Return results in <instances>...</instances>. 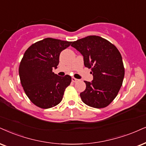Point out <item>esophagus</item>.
Instances as JSON below:
<instances>
[{"instance_id": "34e87169", "label": "esophagus", "mask_w": 146, "mask_h": 146, "mask_svg": "<svg viewBox=\"0 0 146 146\" xmlns=\"http://www.w3.org/2000/svg\"><path fill=\"white\" fill-rule=\"evenodd\" d=\"M78 80H79L78 79L74 78V77H72V81L73 82H78Z\"/></svg>"}]
</instances>
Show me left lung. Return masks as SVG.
Masks as SVG:
<instances>
[{"instance_id": "8db88e82", "label": "left lung", "mask_w": 146, "mask_h": 146, "mask_svg": "<svg viewBox=\"0 0 146 146\" xmlns=\"http://www.w3.org/2000/svg\"><path fill=\"white\" fill-rule=\"evenodd\" d=\"M74 47L84 57L85 67L91 68L92 82L84 81L86 89L80 94L90 107L103 108L111 103L119 92L125 76L121 54L115 45L99 36H88L74 41Z\"/></svg>"}]
</instances>
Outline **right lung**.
Returning a JSON list of instances; mask_svg holds the SVG:
<instances>
[{"label": "right lung", "instance_id": "add662e5", "mask_svg": "<svg viewBox=\"0 0 146 146\" xmlns=\"http://www.w3.org/2000/svg\"><path fill=\"white\" fill-rule=\"evenodd\" d=\"M72 42L46 38L32 44L25 52L19 66L21 84L30 100L47 109L62 102L71 76L53 72L59 64L60 53Z\"/></svg>", "mask_w": 146, "mask_h": 146}]
</instances>
